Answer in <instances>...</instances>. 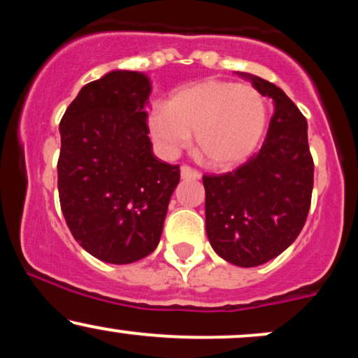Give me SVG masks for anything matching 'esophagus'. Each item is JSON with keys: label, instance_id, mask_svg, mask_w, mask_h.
Here are the masks:
<instances>
[{"label": "esophagus", "instance_id": "esophagus-1", "mask_svg": "<svg viewBox=\"0 0 358 358\" xmlns=\"http://www.w3.org/2000/svg\"><path fill=\"white\" fill-rule=\"evenodd\" d=\"M180 173H182L183 180H200V176H202V173H200L199 170H195V168L188 165H183L180 168Z\"/></svg>", "mask_w": 358, "mask_h": 358}]
</instances>
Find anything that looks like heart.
<instances>
[{
    "mask_svg": "<svg viewBox=\"0 0 358 358\" xmlns=\"http://www.w3.org/2000/svg\"><path fill=\"white\" fill-rule=\"evenodd\" d=\"M268 124L264 97L250 85L203 80L178 89L170 104H156L148 117L150 134L163 155L190 145L208 165L231 168L254 153Z\"/></svg>",
    "mask_w": 358,
    "mask_h": 358,
    "instance_id": "heart-1",
    "label": "heart"
}]
</instances>
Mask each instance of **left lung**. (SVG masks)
<instances>
[{
    "instance_id": "left-lung-1",
    "label": "left lung",
    "mask_w": 358,
    "mask_h": 358,
    "mask_svg": "<svg viewBox=\"0 0 358 358\" xmlns=\"http://www.w3.org/2000/svg\"><path fill=\"white\" fill-rule=\"evenodd\" d=\"M274 114L257 155L225 175H205V227L222 259L241 268L271 261L296 241L313 192L306 119L278 85L239 72Z\"/></svg>"
}]
</instances>
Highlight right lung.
Wrapping results in <instances>:
<instances>
[{
  "instance_id": "1",
  "label": "right lung",
  "mask_w": 358,
  "mask_h": 358,
  "mask_svg": "<svg viewBox=\"0 0 358 358\" xmlns=\"http://www.w3.org/2000/svg\"><path fill=\"white\" fill-rule=\"evenodd\" d=\"M150 77L113 71L85 84L60 121L59 196L73 239L110 264L158 245L180 166L159 162L148 138Z\"/></svg>"
}]
</instances>
